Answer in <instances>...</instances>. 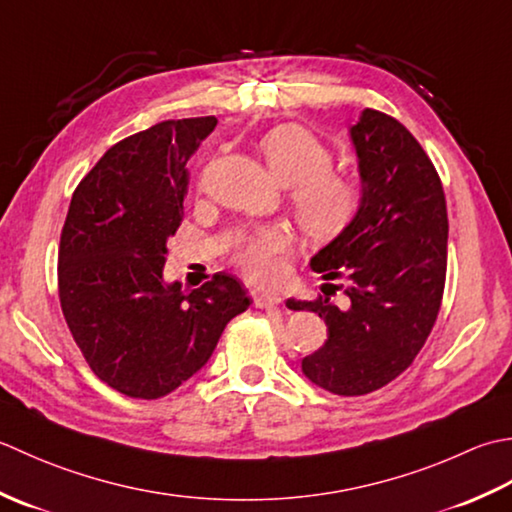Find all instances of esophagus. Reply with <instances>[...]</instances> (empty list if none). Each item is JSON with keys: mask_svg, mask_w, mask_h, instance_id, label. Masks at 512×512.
Returning <instances> with one entry per match:
<instances>
[{"mask_svg": "<svg viewBox=\"0 0 512 512\" xmlns=\"http://www.w3.org/2000/svg\"><path fill=\"white\" fill-rule=\"evenodd\" d=\"M252 300H254V307L258 309H271L283 302V298L274 294V291H252Z\"/></svg>", "mask_w": 512, "mask_h": 512, "instance_id": "1", "label": "esophagus"}]
</instances>
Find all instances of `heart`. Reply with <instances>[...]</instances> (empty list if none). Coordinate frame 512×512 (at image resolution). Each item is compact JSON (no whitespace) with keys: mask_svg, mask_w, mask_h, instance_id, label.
Masks as SVG:
<instances>
[{"mask_svg":"<svg viewBox=\"0 0 512 512\" xmlns=\"http://www.w3.org/2000/svg\"><path fill=\"white\" fill-rule=\"evenodd\" d=\"M267 168L283 185H291V210L309 236L327 238L347 225L360 205V187L331 168L333 152L314 132L296 123L269 130L260 139ZM294 234L285 225H269L247 234L232 260L252 283H274L285 269Z\"/></svg>","mask_w":512,"mask_h":512,"instance_id":"b5f03b06","label":"heart"}]
</instances>
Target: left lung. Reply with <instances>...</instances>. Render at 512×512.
I'll use <instances>...</instances> for the list:
<instances>
[{
	"label": "left lung",
	"mask_w": 512,
	"mask_h": 512,
	"mask_svg": "<svg viewBox=\"0 0 512 512\" xmlns=\"http://www.w3.org/2000/svg\"><path fill=\"white\" fill-rule=\"evenodd\" d=\"M349 134L360 207L309 263L325 280H347V305L322 296L287 300L327 325L325 344L302 358V373L347 398L378 391L411 367L440 314L448 245L442 181L413 134L371 108Z\"/></svg>",
	"instance_id": "8db88e82"
}]
</instances>
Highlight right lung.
<instances>
[{
	"label": "right lung",
	"mask_w": 512,
	"mask_h": 512,
	"mask_svg": "<svg viewBox=\"0 0 512 512\" xmlns=\"http://www.w3.org/2000/svg\"><path fill=\"white\" fill-rule=\"evenodd\" d=\"M216 123L163 121L132 134L72 194L59 243L61 311L90 369L128 398L179 389L252 305L223 271L190 291L163 283L168 241L183 221L185 163Z\"/></svg>",
	"instance_id": "obj_1"
}]
</instances>
